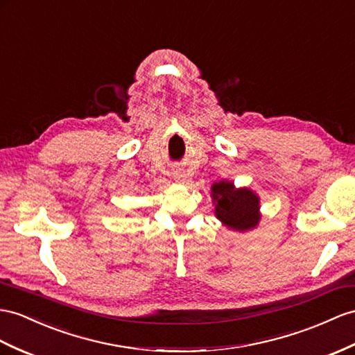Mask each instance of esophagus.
<instances>
[{"mask_svg":"<svg viewBox=\"0 0 355 355\" xmlns=\"http://www.w3.org/2000/svg\"><path fill=\"white\" fill-rule=\"evenodd\" d=\"M172 178H174L177 183H183V181L186 180V174L183 172V169L177 168V169L172 171Z\"/></svg>","mask_w":355,"mask_h":355,"instance_id":"obj_1","label":"esophagus"}]
</instances>
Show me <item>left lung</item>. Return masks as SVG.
Instances as JSON below:
<instances>
[{"label":"left lung","mask_w":355,"mask_h":355,"mask_svg":"<svg viewBox=\"0 0 355 355\" xmlns=\"http://www.w3.org/2000/svg\"><path fill=\"white\" fill-rule=\"evenodd\" d=\"M214 214L234 232H249L261 220L259 196L249 187H235L232 181L222 180L211 186Z\"/></svg>","instance_id":"left-lung-1"}]
</instances>
